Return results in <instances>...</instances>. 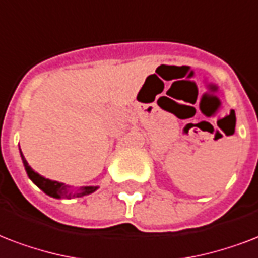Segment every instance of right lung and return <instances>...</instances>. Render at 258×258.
I'll use <instances>...</instances> for the list:
<instances>
[{"label": "right lung", "mask_w": 258, "mask_h": 258, "mask_svg": "<svg viewBox=\"0 0 258 258\" xmlns=\"http://www.w3.org/2000/svg\"><path fill=\"white\" fill-rule=\"evenodd\" d=\"M21 158H23L25 170H27V174H28L29 178H31V180H32L44 194L48 195V196H52V198H56V199H72V198H81L84 195H89L97 189V186H85V188H81L80 192H72V190H69V186L62 184V182L51 181L48 178H44V177L40 176V174H37V173L29 166L27 160L24 158V155H23V153H21Z\"/></svg>", "instance_id": "add662e5"}]
</instances>
